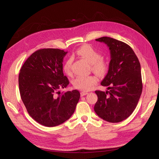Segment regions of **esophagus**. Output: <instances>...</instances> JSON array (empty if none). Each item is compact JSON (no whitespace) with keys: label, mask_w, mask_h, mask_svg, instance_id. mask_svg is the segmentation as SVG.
Here are the masks:
<instances>
[{"label":"esophagus","mask_w":159,"mask_h":159,"mask_svg":"<svg viewBox=\"0 0 159 159\" xmlns=\"http://www.w3.org/2000/svg\"><path fill=\"white\" fill-rule=\"evenodd\" d=\"M88 93V92H85V91H81V92L80 93L81 97H83V96H84V95H87Z\"/></svg>","instance_id":"34e87169"}]
</instances>
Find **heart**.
I'll list each match as a JSON object with an SVG mask.
<instances>
[{"mask_svg": "<svg viewBox=\"0 0 159 159\" xmlns=\"http://www.w3.org/2000/svg\"><path fill=\"white\" fill-rule=\"evenodd\" d=\"M76 54L90 64L91 70L99 75H104L108 70V64L106 61L102 58V54L97 50L89 44H85L77 50ZM72 60L69 58L66 60L63 65L65 73L71 75ZM97 77L95 75L83 76L79 75L72 81L74 88L81 91H87L92 89L98 82Z\"/></svg>", "mask_w": 159, "mask_h": 159, "instance_id": "obj_1", "label": "heart"}]
</instances>
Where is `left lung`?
<instances>
[{
  "mask_svg": "<svg viewBox=\"0 0 159 159\" xmlns=\"http://www.w3.org/2000/svg\"><path fill=\"white\" fill-rule=\"evenodd\" d=\"M104 42L111 54L108 73L101 83L108 86L106 92L97 90L94 110L99 117L110 123L128 118L136 108L143 90L141 64L126 43L109 37L95 40Z\"/></svg>",
  "mask_w": 159,
  "mask_h": 159,
  "instance_id": "obj_1",
  "label": "left lung"
}]
</instances>
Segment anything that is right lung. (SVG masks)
Wrapping results in <instances>:
<instances>
[{"mask_svg":"<svg viewBox=\"0 0 159 159\" xmlns=\"http://www.w3.org/2000/svg\"><path fill=\"white\" fill-rule=\"evenodd\" d=\"M67 53L55 48L38 50L28 57L19 74L20 97L28 114L46 127L59 125L69 119L80 98L75 89L57 91L70 83L62 64Z\"/></svg>","mask_w":159,"mask_h":159,"instance_id":"obj_1","label":"right lung"}]
</instances>
